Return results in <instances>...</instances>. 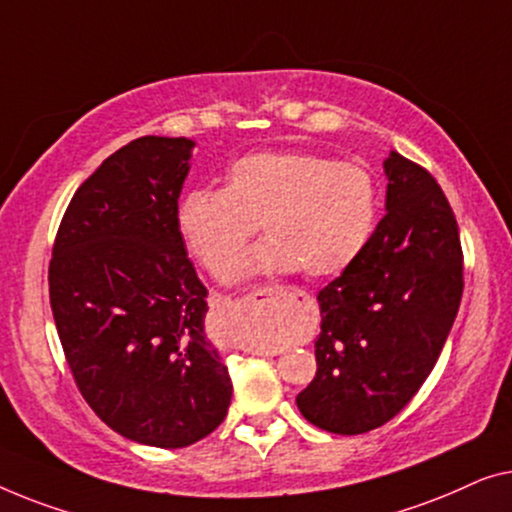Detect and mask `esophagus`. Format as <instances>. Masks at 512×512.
<instances>
[{
  "label": "esophagus",
  "mask_w": 512,
  "mask_h": 512,
  "mask_svg": "<svg viewBox=\"0 0 512 512\" xmlns=\"http://www.w3.org/2000/svg\"><path fill=\"white\" fill-rule=\"evenodd\" d=\"M255 294H266V297H271V294H283V287H266V290H259Z\"/></svg>",
  "instance_id": "1"
}]
</instances>
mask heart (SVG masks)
<instances>
[{
  "label": "heart",
  "mask_w": 512,
  "mask_h": 512,
  "mask_svg": "<svg viewBox=\"0 0 512 512\" xmlns=\"http://www.w3.org/2000/svg\"><path fill=\"white\" fill-rule=\"evenodd\" d=\"M380 190L362 164L336 162L313 150H259L232 162L220 190L194 187L176 206L185 248L213 276H227L259 225L269 241L236 276L304 269L336 278L369 246L378 225Z\"/></svg>",
  "instance_id": "1"
}]
</instances>
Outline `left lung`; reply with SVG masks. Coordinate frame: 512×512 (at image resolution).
<instances>
[{"label": "left lung", "mask_w": 512, "mask_h": 512, "mask_svg": "<svg viewBox=\"0 0 512 512\" xmlns=\"http://www.w3.org/2000/svg\"><path fill=\"white\" fill-rule=\"evenodd\" d=\"M383 167L387 213L362 257L318 294V371L297 397L301 415L331 434H366L403 410L462 301V243L441 185L394 150Z\"/></svg>", "instance_id": "obj_1"}]
</instances>
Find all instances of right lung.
Masks as SVG:
<instances>
[{
  "instance_id": "right-lung-1",
  "label": "right lung",
  "mask_w": 512,
  "mask_h": 512,
  "mask_svg": "<svg viewBox=\"0 0 512 512\" xmlns=\"http://www.w3.org/2000/svg\"><path fill=\"white\" fill-rule=\"evenodd\" d=\"M194 141L141 136L78 187L57 229L50 308L88 406L129 441L187 448L220 427L232 378L176 206Z\"/></svg>"
}]
</instances>
